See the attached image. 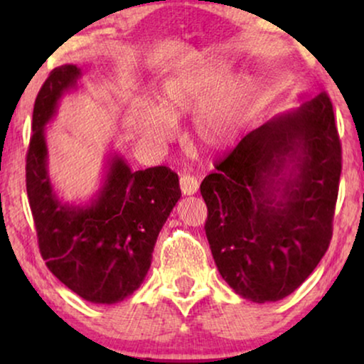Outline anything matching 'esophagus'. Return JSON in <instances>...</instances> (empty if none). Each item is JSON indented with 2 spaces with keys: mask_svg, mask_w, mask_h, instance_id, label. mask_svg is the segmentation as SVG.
<instances>
[{
  "mask_svg": "<svg viewBox=\"0 0 364 364\" xmlns=\"http://www.w3.org/2000/svg\"><path fill=\"white\" fill-rule=\"evenodd\" d=\"M181 191L183 196H193L198 191V181L191 173H183L181 177Z\"/></svg>",
  "mask_w": 364,
  "mask_h": 364,
  "instance_id": "esophagus-1",
  "label": "esophagus"
}]
</instances>
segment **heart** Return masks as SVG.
<instances>
[{
    "label": "heart",
    "instance_id": "obj_1",
    "mask_svg": "<svg viewBox=\"0 0 364 364\" xmlns=\"http://www.w3.org/2000/svg\"><path fill=\"white\" fill-rule=\"evenodd\" d=\"M228 76V64L212 59L164 79L157 94L159 109H146L139 116L144 136L162 146L173 136L172 122L196 114L192 132L202 147L220 151L230 146L250 111L252 87L247 77Z\"/></svg>",
    "mask_w": 364,
    "mask_h": 364
}]
</instances>
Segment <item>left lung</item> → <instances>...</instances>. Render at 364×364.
<instances>
[{
  "label": "left lung",
  "mask_w": 364,
  "mask_h": 364,
  "mask_svg": "<svg viewBox=\"0 0 364 364\" xmlns=\"http://www.w3.org/2000/svg\"><path fill=\"white\" fill-rule=\"evenodd\" d=\"M300 101L248 132L200 183L218 272L255 303L295 291L331 240L341 173L335 114L325 92Z\"/></svg>",
  "instance_id": "8db88e82"
}]
</instances>
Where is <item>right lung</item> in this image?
<instances>
[{
  "instance_id": "add662e5",
  "label": "right lung",
  "mask_w": 364,
  "mask_h": 364,
  "mask_svg": "<svg viewBox=\"0 0 364 364\" xmlns=\"http://www.w3.org/2000/svg\"><path fill=\"white\" fill-rule=\"evenodd\" d=\"M82 73L64 64L49 74L33 109L26 191L46 265L69 290L96 305L132 295L146 280L159 232L181 198L167 167L134 172L119 152L104 159L101 183L86 202H66L49 176L46 126Z\"/></svg>"
}]
</instances>
